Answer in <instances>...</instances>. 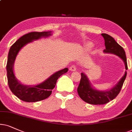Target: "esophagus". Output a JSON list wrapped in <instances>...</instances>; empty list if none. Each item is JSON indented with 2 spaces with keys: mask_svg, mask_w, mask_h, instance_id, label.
Here are the masks:
<instances>
[{
  "mask_svg": "<svg viewBox=\"0 0 132 132\" xmlns=\"http://www.w3.org/2000/svg\"><path fill=\"white\" fill-rule=\"evenodd\" d=\"M76 69H77V68H76V66H75V65H72V66H71V67L69 68V70L71 71H76Z\"/></svg>",
  "mask_w": 132,
  "mask_h": 132,
  "instance_id": "obj_1",
  "label": "esophagus"
}]
</instances>
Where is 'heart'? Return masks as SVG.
<instances>
[{"label":"heart","instance_id":"1","mask_svg":"<svg viewBox=\"0 0 132 132\" xmlns=\"http://www.w3.org/2000/svg\"><path fill=\"white\" fill-rule=\"evenodd\" d=\"M92 47H93V45L90 43H87L85 44V48L87 50H90L91 48H92Z\"/></svg>","mask_w":132,"mask_h":132}]
</instances>
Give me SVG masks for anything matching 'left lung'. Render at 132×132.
I'll use <instances>...</instances> for the list:
<instances>
[{
    "label": "left lung",
    "instance_id": "8db88e82",
    "mask_svg": "<svg viewBox=\"0 0 132 132\" xmlns=\"http://www.w3.org/2000/svg\"><path fill=\"white\" fill-rule=\"evenodd\" d=\"M105 40V49L103 51L105 54H114L119 56L124 61L125 68L127 70V63L124 49L115 41L114 38L106 33H102ZM81 79L77 88V92L80 97L86 103L92 105H103L112 101L118 96L121 91L123 83L127 76V71L118 82L110 89L107 90H99L95 88L89 78L85 73L81 72Z\"/></svg>",
    "mask_w": 132,
    "mask_h": 132
}]
</instances>
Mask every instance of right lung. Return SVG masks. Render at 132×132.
Returning <instances> with one entry per match:
<instances>
[{"instance_id": "obj_1", "label": "right lung", "mask_w": 132, "mask_h": 132, "mask_svg": "<svg viewBox=\"0 0 132 132\" xmlns=\"http://www.w3.org/2000/svg\"><path fill=\"white\" fill-rule=\"evenodd\" d=\"M52 35L51 31L31 32L24 35L13 44L8 52L6 71L8 86L13 94L22 101L27 102H35L42 101L51 96L52 89L55 86L58 78L66 73L68 68L60 70L43 82L35 85H24L17 79L14 72V64L18 53L23 47L33 41L46 38Z\"/></svg>"}]
</instances>
